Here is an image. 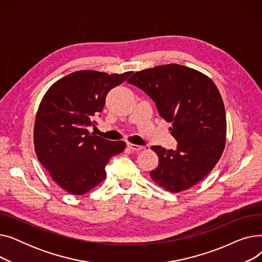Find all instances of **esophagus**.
<instances>
[{
  "label": "esophagus",
  "mask_w": 262,
  "mask_h": 262,
  "mask_svg": "<svg viewBox=\"0 0 262 262\" xmlns=\"http://www.w3.org/2000/svg\"><path fill=\"white\" fill-rule=\"evenodd\" d=\"M127 146L133 150V152H139V150L144 148V146H142V145H137V144H133V143H127Z\"/></svg>",
  "instance_id": "esophagus-1"
}]
</instances>
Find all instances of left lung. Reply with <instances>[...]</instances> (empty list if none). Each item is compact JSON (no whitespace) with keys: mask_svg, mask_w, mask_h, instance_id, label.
Masks as SVG:
<instances>
[{"mask_svg":"<svg viewBox=\"0 0 262 262\" xmlns=\"http://www.w3.org/2000/svg\"><path fill=\"white\" fill-rule=\"evenodd\" d=\"M128 84L152 99L161 118L172 123L176 149L154 145L158 167L149 175L170 192L196 185L216 164L225 147L226 115L222 96L205 74L182 64L134 73Z\"/></svg>","mask_w":262,"mask_h":262,"instance_id":"1","label":"left lung"}]
</instances>
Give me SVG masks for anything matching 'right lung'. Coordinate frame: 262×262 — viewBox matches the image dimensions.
I'll return each mask as SVG.
<instances>
[{
    "label": "right lung",
    "mask_w": 262,
    "mask_h": 262,
    "mask_svg": "<svg viewBox=\"0 0 262 262\" xmlns=\"http://www.w3.org/2000/svg\"><path fill=\"white\" fill-rule=\"evenodd\" d=\"M132 74L76 71L45 94L36 116L37 157L53 180L74 195L85 194L106 177L110 157L122 153L124 141H109L88 132L105 105L107 93Z\"/></svg>",
    "instance_id": "obj_1"
}]
</instances>
